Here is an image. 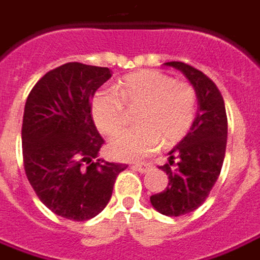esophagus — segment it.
Returning a JSON list of instances; mask_svg holds the SVG:
<instances>
[{"label":"esophagus","instance_id":"obj_1","mask_svg":"<svg viewBox=\"0 0 260 260\" xmlns=\"http://www.w3.org/2000/svg\"><path fill=\"white\" fill-rule=\"evenodd\" d=\"M132 168L139 171V173H142V174H145V173H148V170H149V166L148 164H134Z\"/></svg>","mask_w":260,"mask_h":260}]
</instances>
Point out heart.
I'll return each instance as SVG.
<instances>
[{
	"instance_id": "1",
	"label": "heart",
	"mask_w": 260,
	"mask_h": 260,
	"mask_svg": "<svg viewBox=\"0 0 260 260\" xmlns=\"http://www.w3.org/2000/svg\"><path fill=\"white\" fill-rule=\"evenodd\" d=\"M125 106L139 109L135 122L139 126L122 131L109 142V152L118 159H141L154 152L161 141L175 144L190 132L197 111V96L187 82L158 70H142L119 82L116 92L102 89L90 103L98 129L113 135L125 121Z\"/></svg>"
}]
</instances>
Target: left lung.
<instances>
[{"instance_id":"obj_1","label":"left lung","mask_w":260,"mask_h":260,"mask_svg":"<svg viewBox=\"0 0 260 260\" xmlns=\"http://www.w3.org/2000/svg\"><path fill=\"white\" fill-rule=\"evenodd\" d=\"M191 83L199 111L190 132L168 152V162L159 167L168 175L164 191L151 196V204L161 214L183 216L199 209L219 178L228 142V116L223 96L203 72L183 61H168Z\"/></svg>"}]
</instances>
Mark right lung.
Returning a JSON list of instances; mask_svg holds the SVG:
<instances>
[{"label":"right lung","instance_id":"add662e5","mask_svg":"<svg viewBox=\"0 0 260 260\" xmlns=\"http://www.w3.org/2000/svg\"><path fill=\"white\" fill-rule=\"evenodd\" d=\"M112 76L108 68L66 63L47 72L27 98L23 116L25 175L40 202L75 221L98 216L126 166L98 158L103 138L90 102Z\"/></svg>","mask_w":260,"mask_h":260}]
</instances>
